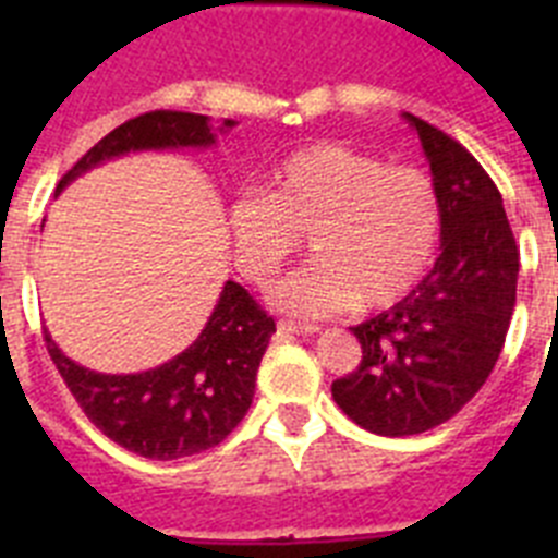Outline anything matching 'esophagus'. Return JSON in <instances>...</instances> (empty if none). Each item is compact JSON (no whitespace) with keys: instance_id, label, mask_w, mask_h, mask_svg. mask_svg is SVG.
Segmentation results:
<instances>
[{"instance_id":"esophagus-1","label":"esophagus","mask_w":558,"mask_h":558,"mask_svg":"<svg viewBox=\"0 0 558 558\" xmlns=\"http://www.w3.org/2000/svg\"><path fill=\"white\" fill-rule=\"evenodd\" d=\"M279 332L282 335H313V332H318V327H313V324L279 322Z\"/></svg>"}]
</instances>
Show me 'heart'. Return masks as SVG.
Segmentation results:
<instances>
[{"instance_id": "obj_1", "label": "heart", "mask_w": 558, "mask_h": 558, "mask_svg": "<svg viewBox=\"0 0 558 558\" xmlns=\"http://www.w3.org/2000/svg\"><path fill=\"white\" fill-rule=\"evenodd\" d=\"M226 229L236 270L259 288L307 236L315 259L274 290V302L290 315L322 318L405 299L436 256L441 204L416 167L318 142L270 167L265 192L236 195Z\"/></svg>"}]
</instances>
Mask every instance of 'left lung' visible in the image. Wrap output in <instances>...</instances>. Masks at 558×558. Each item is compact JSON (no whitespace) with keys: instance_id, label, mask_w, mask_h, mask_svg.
I'll return each instance as SVG.
<instances>
[{"instance_id":"1","label":"left lung","mask_w":558,"mask_h":558,"mask_svg":"<svg viewBox=\"0 0 558 558\" xmlns=\"http://www.w3.org/2000/svg\"><path fill=\"white\" fill-rule=\"evenodd\" d=\"M441 204V254L391 310L352 327L363 360L332 399L377 436H416L456 416L486 383L517 302L520 251L495 181L466 147L405 113Z\"/></svg>"}]
</instances>
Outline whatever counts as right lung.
<instances>
[{
	"label": "right lung",
	"mask_w": 558,
	"mask_h": 558,
	"mask_svg": "<svg viewBox=\"0 0 558 558\" xmlns=\"http://www.w3.org/2000/svg\"><path fill=\"white\" fill-rule=\"evenodd\" d=\"M223 120L215 131L209 117L186 111H150L122 122L102 136L66 172L58 192L97 165L140 150H181L215 145L234 128ZM276 324L236 282H226L209 322L190 347L172 360L140 374H100L58 349L44 329L47 352L63 383L92 422L125 450L172 461L220 445L248 413L256 368Z\"/></svg>",
	"instance_id": "right-lung-1"
}]
</instances>
